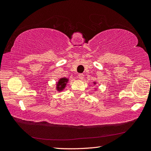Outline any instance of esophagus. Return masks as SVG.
<instances>
[{"mask_svg":"<svg viewBox=\"0 0 151 151\" xmlns=\"http://www.w3.org/2000/svg\"><path fill=\"white\" fill-rule=\"evenodd\" d=\"M84 76H84L83 74H79V75H78V78L81 79V80H83Z\"/></svg>","mask_w":151,"mask_h":151,"instance_id":"1","label":"esophagus"}]
</instances>
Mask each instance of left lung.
<instances>
[{
    "label": "left lung",
    "instance_id": "obj_1",
    "mask_svg": "<svg viewBox=\"0 0 151 151\" xmlns=\"http://www.w3.org/2000/svg\"><path fill=\"white\" fill-rule=\"evenodd\" d=\"M94 85H95V84H96V83H94Z\"/></svg>",
    "mask_w": 151,
    "mask_h": 151
}]
</instances>
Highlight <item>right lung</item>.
Segmentation results:
<instances>
[{"label": "right lung", "instance_id": "obj_1", "mask_svg": "<svg viewBox=\"0 0 151 151\" xmlns=\"http://www.w3.org/2000/svg\"><path fill=\"white\" fill-rule=\"evenodd\" d=\"M68 79L67 78H61L57 84V90L58 91H62L65 88L66 83H68Z\"/></svg>", "mask_w": 151, "mask_h": 151}]
</instances>
